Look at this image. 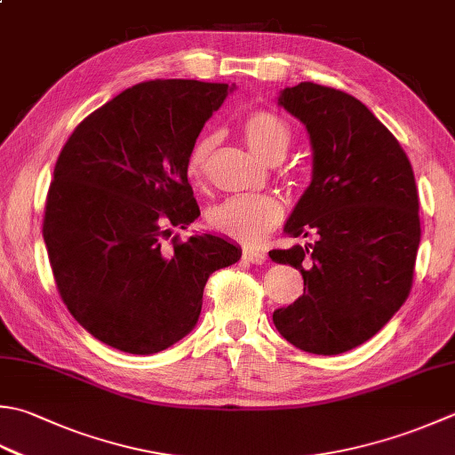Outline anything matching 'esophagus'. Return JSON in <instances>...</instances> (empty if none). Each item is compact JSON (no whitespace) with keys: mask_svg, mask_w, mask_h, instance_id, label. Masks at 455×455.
I'll use <instances>...</instances> for the list:
<instances>
[{"mask_svg":"<svg viewBox=\"0 0 455 455\" xmlns=\"http://www.w3.org/2000/svg\"><path fill=\"white\" fill-rule=\"evenodd\" d=\"M243 260L251 262V264H264L266 262V254L262 251H254V248H244V251H243Z\"/></svg>","mask_w":455,"mask_h":455,"instance_id":"1","label":"esophagus"}]
</instances>
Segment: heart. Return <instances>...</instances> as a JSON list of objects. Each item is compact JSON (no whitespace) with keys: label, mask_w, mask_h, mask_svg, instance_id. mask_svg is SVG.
I'll return each mask as SVG.
<instances>
[{"label":"heart","mask_w":455,"mask_h":455,"mask_svg":"<svg viewBox=\"0 0 455 455\" xmlns=\"http://www.w3.org/2000/svg\"><path fill=\"white\" fill-rule=\"evenodd\" d=\"M246 146L268 164H278L286 157L291 146V128L280 114L254 110L243 124ZM217 133H207L197 140L187 157V177L201 183L209 172L212 151L217 148ZM283 209L270 195H244L228 197L209 211L207 222L215 233L233 238L236 243L254 244L280 225Z\"/></svg>","instance_id":"obj_1"}]
</instances>
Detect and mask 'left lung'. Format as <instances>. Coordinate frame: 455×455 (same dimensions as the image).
I'll use <instances>...</instances> for the list:
<instances>
[{
	"label": "left lung",
	"instance_id": "8db88e82",
	"mask_svg": "<svg viewBox=\"0 0 455 455\" xmlns=\"http://www.w3.org/2000/svg\"><path fill=\"white\" fill-rule=\"evenodd\" d=\"M278 104L304 124L314 149L311 183L283 230L315 243L270 251L306 286L272 319L298 349L339 355L379 333L411 293L420 244L414 172L398 140L351 94L299 83Z\"/></svg>",
	"mask_w": 455,
	"mask_h": 455
}]
</instances>
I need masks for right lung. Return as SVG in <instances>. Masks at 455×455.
<instances>
[{"label": "right lung", "mask_w": 455, "mask_h": 455, "mask_svg": "<svg viewBox=\"0 0 455 455\" xmlns=\"http://www.w3.org/2000/svg\"><path fill=\"white\" fill-rule=\"evenodd\" d=\"M228 84L156 78L78 124L49 185L43 238L57 291L98 341L132 355L197 323L209 275L240 260L215 235L181 240L201 215L187 157Z\"/></svg>", "instance_id": "add662e5"}]
</instances>
